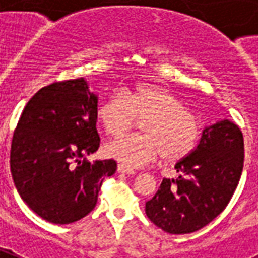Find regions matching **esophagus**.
Masks as SVG:
<instances>
[{"label":"esophagus","instance_id":"34e87169","mask_svg":"<svg viewBox=\"0 0 258 258\" xmlns=\"http://www.w3.org/2000/svg\"><path fill=\"white\" fill-rule=\"evenodd\" d=\"M118 172L119 173H125V174H135V170L132 168H127V166H125V165H118Z\"/></svg>","mask_w":258,"mask_h":258}]
</instances>
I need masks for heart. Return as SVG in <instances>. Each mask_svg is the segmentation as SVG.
<instances>
[{
    "instance_id": "b5f03b06",
    "label": "heart",
    "mask_w": 258,
    "mask_h": 258,
    "mask_svg": "<svg viewBox=\"0 0 258 258\" xmlns=\"http://www.w3.org/2000/svg\"><path fill=\"white\" fill-rule=\"evenodd\" d=\"M97 121L110 136H121L133 127L136 118L140 135H127L111 142L107 155L127 168L151 162L161 154L165 162L188 157L199 137V123L183 100L163 86L137 84L116 90L97 107Z\"/></svg>"
}]
</instances>
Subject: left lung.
<instances>
[{
	"mask_svg": "<svg viewBox=\"0 0 258 258\" xmlns=\"http://www.w3.org/2000/svg\"><path fill=\"white\" fill-rule=\"evenodd\" d=\"M243 161V135L234 122L224 119L206 127L198 147L174 166L178 178H163L146 202L147 217L169 234L204 228L229 204Z\"/></svg>",
	"mask_w": 258,
	"mask_h": 258,
	"instance_id": "left-lung-1",
	"label": "left lung"
}]
</instances>
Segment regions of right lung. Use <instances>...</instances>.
<instances>
[{
	"label": "right lung",
	"mask_w": 258,
	"mask_h": 258,
	"mask_svg": "<svg viewBox=\"0 0 258 258\" xmlns=\"http://www.w3.org/2000/svg\"><path fill=\"white\" fill-rule=\"evenodd\" d=\"M97 97L84 78L53 82L29 100L13 132L11 173L29 208L53 224H70L96 206L114 159L84 158L100 147Z\"/></svg>",
	"instance_id": "right-lung-1"
}]
</instances>
